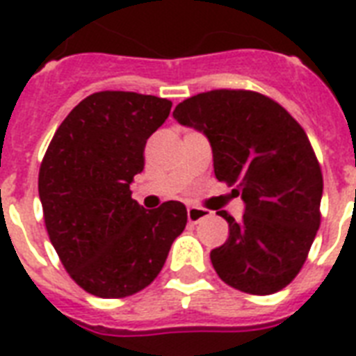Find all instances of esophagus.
Returning <instances> with one entry per match:
<instances>
[{
	"label": "esophagus",
	"instance_id": "esophagus-1",
	"mask_svg": "<svg viewBox=\"0 0 356 356\" xmlns=\"http://www.w3.org/2000/svg\"><path fill=\"white\" fill-rule=\"evenodd\" d=\"M186 214H188V222L190 223H197L200 220H203V218L211 216V211H207V209H201V207H188Z\"/></svg>",
	"mask_w": 356,
	"mask_h": 356
}]
</instances>
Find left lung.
Returning <instances> with one entry per match:
<instances>
[{"label":"left lung","instance_id":"left-lung-1","mask_svg":"<svg viewBox=\"0 0 356 356\" xmlns=\"http://www.w3.org/2000/svg\"><path fill=\"white\" fill-rule=\"evenodd\" d=\"M179 123L203 131L218 181L234 186L245 212L229 223V238L212 249L225 284L270 296L296 279L321 222L323 175L303 127L286 108L253 90H211L179 103Z\"/></svg>","mask_w":356,"mask_h":356}]
</instances>
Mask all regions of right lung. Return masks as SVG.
<instances>
[{
  "instance_id": "right-lung-1",
  "label": "right lung",
  "mask_w": 356,
  "mask_h": 356,
  "mask_svg": "<svg viewBox=\"0 0 356 356\" xmlns=\"http://www.w3.org/2000/svg\"><path fill=\"white\" fill-rule=\"evenodd\" d=\"M172 102L136 92L85 97L53 134L38 172L44 223L64 270L85 292L120 299L144 290L186 227V207L145 211L129 184Z\"/></svg>"
}]
</instances>
